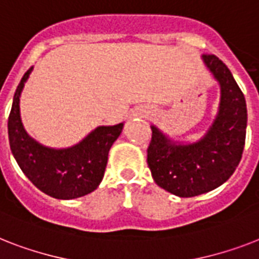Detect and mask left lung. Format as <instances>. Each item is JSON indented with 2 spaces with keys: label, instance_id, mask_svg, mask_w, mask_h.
<instances>
[{
  "label": "left lung",
  "instance_id": "1",
  "mask_svg": "<svg viewBox=\"0 0 259 259\" xmlns=\"http://www.w3.org/2000/svg\"><path fill=\"white\" fill-rule=\"evenodd\" d=\"M202 60L220 82L218 114L207 133L194 144H176L151 126L148 165L159 188L178 197H195L226 182L242 158L247 109L232 71L214 54Z\"/></svg>",
  "mask_w": 259,
  "mask_h": 259
}]
</instances>
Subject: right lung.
I'll list each match as a JSON object with an SVG mask.
<instances>
[{
  "label": "right lung",
  "instance_id": "right-lung-1",
  "mask_svg": "<svg viewBox=\"0 0 259 259\" xmlns=\"http://www.w3.org/2000/svg\"><path fill=\"white\" fill-rule=\"evenodd\" d=\"M31 69L17 86L8 119L14 158L31 184L53 198L73 199L89 194L104 178L109 150L122 132L123 123L98 126L79 144L68 149H52L38 144L25 132L20 115V96Z\"/></svg>",
  "mask_w": 259,
  "mask_h": 259
}]
</instances>
